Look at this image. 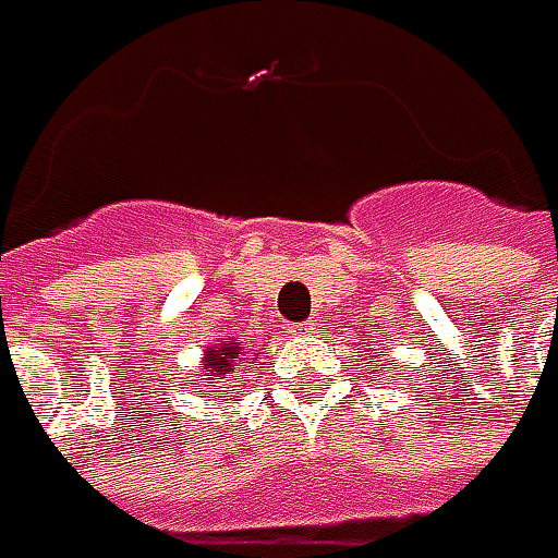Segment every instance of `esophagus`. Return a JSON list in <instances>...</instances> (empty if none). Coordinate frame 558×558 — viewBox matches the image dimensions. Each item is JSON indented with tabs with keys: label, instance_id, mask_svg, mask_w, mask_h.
<instances>
[{
	"label": "esophagus",
	"instance_id": "esophagus-1",
	"mask_svg": "<svg viewBox=\"0 0 558 558\" xmlns=\"http://www.w3.org/2000/svg\"><path fill=\"white\" fill-rule=\"evenodd\" d=\"M291 335H311L313 332V323H301V326H291Z\"/></svg>",
	"mask_w": 558,
	"mask_h": 558
}]
</instances>
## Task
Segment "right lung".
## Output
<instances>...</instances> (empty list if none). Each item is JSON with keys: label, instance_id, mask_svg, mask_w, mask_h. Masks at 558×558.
I'll list each match as a JSON object with an SVG mask.
<instances>
[{"label": "right lung", "instance_id": "add662e5", "mask_svg": "<svg viewBox=\"0 0 558 558\" xmlns=\"http://www.w3.org/2000/svg\"><path fill=\"white\" fill-rule=\"evenodd\" d=\"M247 351H251V348H242V341H232V338H223L220 344H207V351L202 354L198 375H195L189 385L198 388V381L214 385L217 378H229V375L235 373V366L245 363Z\"/></svg>", "mask_w": 558, "mask_h": 558}]
</instances>
